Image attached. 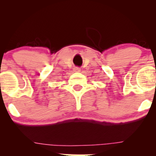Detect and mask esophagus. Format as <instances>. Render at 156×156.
<instances>
[{"mask_svg": "<svg viewBox=\"0 0 156 156\" xmlns=\"http://www.w3.org/2000/svg\"><path fill=\"white\" fill-rule=\"evenodd\" d=\"M74 72H80V67H76L74 69Z\"/></svg>", "mask_w": 156, "mask_h": 156, "instance_id": "1", "label": "esophagus"}]
</instances>
